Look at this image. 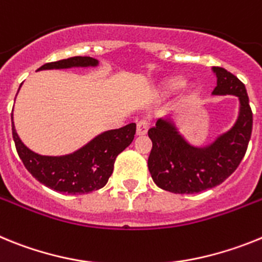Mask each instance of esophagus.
Returning <instances> with one entry per match:
<instances>
[{
    "label": "esophagus",
    "instance_id": "34e87169",
    "mask_svg": "<svg viewBox=\"0 0 262 262\" xmlns=\"http://www.w3.org/2000/svg\"><path fill=\"white\" fill-rule=\"evenodd\" d=\"M149 121L147 120H140L137 122V134L138 136H144L146 134L147 129H149Z\"/></svg>",
    "mask_w": 262,
    "mask_h": 262
}]
</instances>
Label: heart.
Listing matches in <instances>:
<instances>
[{"label":"heart","instance_id":"heart-1","mask_svg":"<svg viewBox=\"0 0 262 262\" xmlns=\"http://www.w3.org/2000/svg\"><path fill=\"white\" fill-rule=\"evenodd\" d=\"M181 85H182L181 79H178V77H172V79H169V80H166L165 83L162 84V88L165 92H171V91L178 90Z\"/></svg>","mask_w":262,"mask_h":262}]
</instances>
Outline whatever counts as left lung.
Wrapping results in <instances>:
<instances>
[{
	"mask_svg": "<svg viewBox=\"0 0 262 262\" xmlns=\"http://www.w3.org/2000/svg\"><path fill=\"white\" fill-rule=\"evenodd\" d=\"M216 87L212 95H232L238 99V116L226 133L207 146H194L170 117L158 118L147 134L153 147L147 167L154 183L174 194H195L220 185L237 169L251 140L253 115L245 85L222 67H213Z\"/></svg>",
	"mask_w": 262,
	"mask_h": 262,
	"instance_id": "8db88e82",
	"label": "left lung"
}]
</instances>
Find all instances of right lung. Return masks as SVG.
Returning a JSON list of instances; mask_svg holds the SVG:
<instances>
[{
    "label": "right lung",
    "mask_w": 262,
    "mask_h": 262,
    "mask_svg": "<svg viewBox=\"0 0 262 262\" xmlns=\"http://www.w3.org/2000/svg\"><path fill=\"white\" fill-rule=\"evenodd\" d=\"M97 59L74 56L43 64L40 70H63L72 67H96ZM19 91V90H18ZM11 130L17 153L27 171L42 185L63 194H88L104 187L113 172L116 157L125 150L136 134V124L106 130L79 150L67 156L51 157L34 153L18 137L11 113Z\"/></svg>",
    "instance_id": "obj_1"
}]
</instances>
